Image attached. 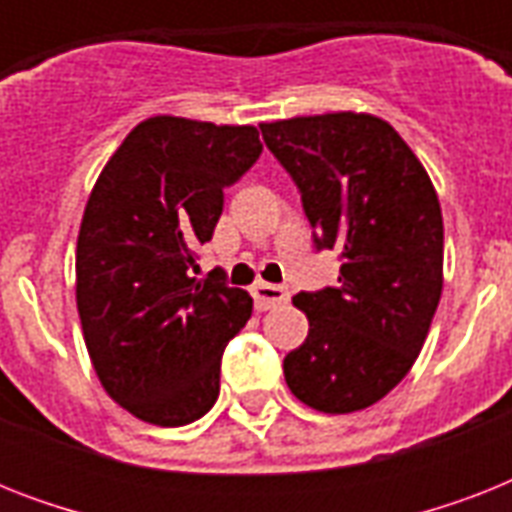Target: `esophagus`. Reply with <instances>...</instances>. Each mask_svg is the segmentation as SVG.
Segmentation results:
<instances>
[{
    "instance_id": "obj_1",
    "label": "esophagus",
    "mask_w": 512,
    "mask_h": 512,
    "mask_svg": "<svg viewBox=\"0 0 512 512\" xmlns=\"http://www.w3.org/2000/svg\"><path fill=\"white\" fill-rule=\"evenodd\" d=\"M252 297H255V308L257 311H271L276 305L287 303L289 292L279 284H265V281H257L252 287Z\"/></svg>"
}]
</instances>
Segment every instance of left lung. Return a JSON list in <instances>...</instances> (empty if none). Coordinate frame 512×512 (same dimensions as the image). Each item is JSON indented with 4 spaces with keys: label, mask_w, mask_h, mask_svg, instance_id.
Segmentation results:
<instances>
[{
    "label": "left lung",
    "mask_w": 512,
    "mask_h": 512,
    "mask_svg": "<svg viewBox=\"0 0 512 512\" xmlns=\"http://www.w3.org/2000/svg\"><path fill=\"white\" fill-rule=\"evenodd\" d=\"M260 130L295 180L316 249L340 252V284L292 300L311 329L284 358V377L311 409L358 412L404 380L436 316L444 287L436 188L377 116H295Z\"/></svg>",
    "instance_id": "1"
}]
</instances>
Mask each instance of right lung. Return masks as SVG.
Returning a JSON list of instances; mask_svg holds the SVG:
<instances>
[{"label": "right lung", "instance_id": "add662e5", "mask_svg": "<svg viewBox=\"0 0 512 512\" xmlns=\"http://www.w3.org/2000/svg\"><path fill=\"white\" fill-rule=\"evenodd\" d=\"M263 154L255 127L180 116L140 122L100 172L76 241V308L92 366L116 404L177 428L220 393V358L252 297L220 273L196 279V249L223 191Z\"/></svg>", "mask_w": 512, "mask_h": 512}]
</instances>
